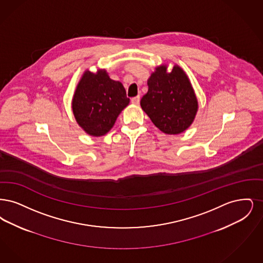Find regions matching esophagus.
Wrapping results in <instances>:
<instances>
[{"label":"esophagus","mask_w":263,"mask_h":263,"mask_svg":"<svg viewBox=\"0 0 263 263\" xmlns=\"http://www.w3.org/2000/svg\"><path fill=\"white\" fill-rule=\"evenodd\" d=\"M139 101H140V97L139 96H136V97L132 98V103L135 104V105H138Z\"/></svg>","instance_id":"34e87169"}]
</instances>
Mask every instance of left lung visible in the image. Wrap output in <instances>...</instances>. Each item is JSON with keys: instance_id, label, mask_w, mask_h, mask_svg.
<instances>
[{"instance_id": "obj_1", "label": "left lung", "mask_w": 263, "mask_h": 263, "mask_svg": "<svg viewBox=\"0 0 263 263\" xmlns=\"http://www.w3.org/2000/svg\"><path fill=\"white\" fill-rule=\"evenodd\" d=\"M147 85L140 106L161 132L178 135L193 124L198 103L191 81L179 66L170 72L166 66L157 67Z\"/></svg>"}]
</instances>
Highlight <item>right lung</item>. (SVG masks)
I'll return each instance as SVG.
<instances>
[{"instance_id": "add662e5", "label": "right lung", "mask_w": 263, "mask_h": 263, "mask_svg": "<svg viewBox=\"0 0 263 263\" xmlns=\"http://www.w3.org/2000/svg\"><path fill=\"white\" fill-rule=\"evenodd\" d=\"M128 103L123 84L111 80L105 69L96 73L86 70L73 94L71 108L78 124L86 134L102 137L113 127Z\"/></svg>"}]
</instances>
